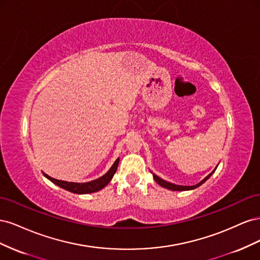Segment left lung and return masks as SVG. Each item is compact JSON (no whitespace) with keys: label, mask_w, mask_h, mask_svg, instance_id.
<instances>
[{"label":"left lung","mask_w":260,"mask_h":260,"mask_svg":"<svg viewBox=\"0 0 260 260\" xmlns=\"http://www.w3.org/2000/svg\"><path fill=\"white\" fill-rule=\"evenodd\" d=\"M215 170H216V168H215ZM215 170L211 172V174H209L205 179H203L201 182L199 183V184H196V185H192V186H186V185H176V184H172V183H169V182H167V181H164L162 179H160V178H158L157 177L156 175H153V177H154V179H155V181L157 183H158L160 186H162V187H166V188H168V190H171V191H185V190H192V188H195V187H198V186H200L201 184H203L204 182H205V181L212 175L215 172Z\"/></svg>","instance_id":"1"}]
</instances>
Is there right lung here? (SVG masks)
<instances>
[{"label": "right lung", "mask_w": 260, "mask_h": 260, "mask_svg": "<svg viewBox=\"0 0 260 260\" xmlns=\"http://www.w3.org/2000/svg\"><path fill=\"white\" fill-rule=\"evenodd\" d=\"M118 164H119V158H117L116 161L114 162V165L112 166V168L109 169L106 174L96 180L90 181V182H84V183H75V182H67V181H61V180H57L54 179L48 175L44 176L48 178L49 180H51L53 183L57 184L58 186L65 188L67 191H70L73 193H77V194H86V193H92V192H96L101 188H103L105 185H107L109 183V181L112 180V178L114 177L115 172L117 170Z\"/></svg>", "instance_id": "right-lung-1"}]
</instances>
